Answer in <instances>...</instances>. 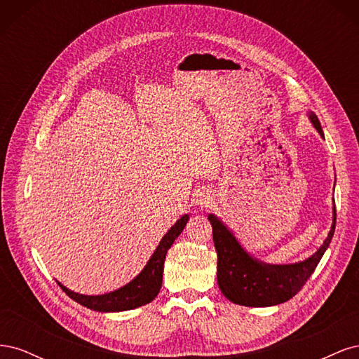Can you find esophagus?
<instances>
[{"mask_svg":"<svg viewBox=\"0 0 359 359\" xmlns=\"http://www.w3.org/2000/svg\"><path fill=\"white\" fill-rule=\"evenodd\" d=\"M212 201H214V196L210 190H202L196 196V203L201 206V208H208V206L212 203Z\"/></svg>","mask_w":359,"mask_h":359,"instance_id":"34e87169","label":"esophagus"}]
</instances>
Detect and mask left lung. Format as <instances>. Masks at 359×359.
<instances>
[{
  "mask_svg": "<svg viewBox=\"0 0 359 359\" xmlns=\"http://www.w3.org/2000/svg\"><path fill=\"white\" fill-rule=\"evenodd\" d=\"M310 121L323 137L318 116L309 114ZM212 224V240L217 252V281L223 295L233 304L245 307H269L295 297L314 273L335 231V206L331 231L320 248L302 262L271 265L248 255L220 219L208 215Z\"/></svg>",
  "mask_w": 359,
  "mask_h": 359,
  "instance_id": "left-lung-1",
  "label": "left lung"
}]
</instances>
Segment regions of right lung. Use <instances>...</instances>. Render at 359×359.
<instances>
[{"label":"right lung","instance_id":"add662e5","mask_svg":"<svg viewBox=\"0 0 359 359\" xmlns=\"http://www.w3.org/2000/svg\"><path fill=\"white\" fill-rule=\"evenodd\" d=\"M187 220L189 214H184L180 220H177V223L170 227L168 233L161 238L160 244L157 245L153 256L149 257L145 268L126 286L119 287L114 292L104 293V295H81V293H76L67 289L66 286H62L58 281L60 287L66 292L72 299L79 302L81 306L102 313L126 311L145 306V304L153 301L160 292L163 281V265H165L166 253L173 244V241H175L178 235L182 232L184 227H186Z\"/></svg>","mask_w":359,"mask_h":359}]
</instances>
